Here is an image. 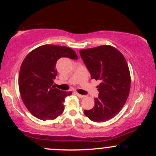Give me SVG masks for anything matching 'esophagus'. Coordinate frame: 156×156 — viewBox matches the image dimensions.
<instances>
[{"label":"esophagus","instance_id":"esophagus-1","mask_svg":"<svg viewBox=\"0 0 156 156\" xmlns=\"http://www.w3.org/2000/svg\"><path fill=\"white\" fill-rule=\"evenodd\" d=\"M76 95L78 96V98H85V95H83V94H78V93H77V92H76Z\"/></svg>","mask_w":156,"mask_h":156}]
</instances>
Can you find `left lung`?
Returning a JSON list of instances; mask_svg holds the SVG:
<instances>
[{"label": "left lung", "instance_id": "left-lung-1", "mask_svg": "<svg viewBox=\"0 0 156 156\" xmlns=\"http://www.w3.org/2000/svg\"><path fill=\"white\" fill-rule=\"evenodd\" d=\"M79 53L91 78L101 81L94 106L84 110V114L97 122L108 120L120 112L129 95L130 75L126 60L110 45L80 50Z\"/></svg>", "mask_w": 156, "mask_h": 156}]
</instances>
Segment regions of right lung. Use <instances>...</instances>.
<instances>
[{
    "mask_svg": "<svg viewBox=\"0 0 156 156\" xmlns=\"http://www.w3.org/2000/svg\"><path fill=\"white\" fill-rule=\"evenodd\" d=\"M62 57L78 59L76 52L65 46L44 44L26 55L20 69L21 98L28 110L42 120H52L64 112L63 103L72 92L55 88L57 61Z\"/></svg>",
    "mask_w": 156,
    "mask_h": 156,
    "instance_id": "add662e5",
    "label": "right lung"
}]
</instances>
